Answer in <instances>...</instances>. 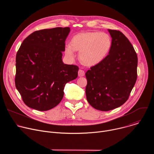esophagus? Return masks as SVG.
<instances>
[{
	"label": "esophagus",
	"instance_id": "1",
	"mask_svg": "<svg viewBox=\"0 0 154 154\" xmlns=\"http://www.w3.org/2000/svg\"><path fill=\"white\" fill-rule=\"evenodd\" d=\"M78 75L79 77H83L85 75V71L83 70L80 69L78 71Z\"/></svg>",
	"mask_w": 154,
	"mask_h": 154
}]
</instances>
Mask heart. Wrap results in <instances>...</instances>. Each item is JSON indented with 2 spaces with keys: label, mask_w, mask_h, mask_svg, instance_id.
Here are the masks:
<instances>
[{
  "label": "heart",
  "mask_w": 154,
  "mask_h": 154,
  "mask_svg": "<svg viewBox=\"0 0 154 154\" xmlns=\"http://www.w3.org/2000/svg\"><path fill=\"white\" fill-rule=\"evenodd\" d=\"M112 46V39L108 33L88 32L74 36L71 44L64 47L66 55L70 59L75 57V51L79 52V58L86 66H94L102 61Z\"/></svg>",
  "instance_id": "b5f03b06"
}]
</instances>
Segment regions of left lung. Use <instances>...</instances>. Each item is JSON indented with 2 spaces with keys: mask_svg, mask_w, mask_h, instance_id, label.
<instances>
[{
  "mask_svg": "<svg viewBox=\"0 0 154 154\" xmlns=\"http://www.w3.org/2000/svg\"><path fill=\"white\" fill-rule=\"evenodd\" d=\"M108 30L112 38L110 51L85 74L86 99L93 108L104 112L124 104L137 79L138 57L133 46L120 31Z\"/></svg>",
  "mask_w": 154,
  "mask_h": 154,
  "instance_id": "1",
  "label": "left lung"
}]
</instances>
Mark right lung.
Wrapping results in <instances>:
<instances>
[{"label":"right lung","mask_w":154,"mask_h":154,"mask_svg":"<svg viewBox=\"0 0 154 154\" xmlns=\"http://www.w3.org/2000/svg\"><path fill=\"white\" fill-rule=\"evenodd\" d=\"M69 27L35 31L21 44L16 57L15 85L24 103L38 111L56 106L79 67L64 64L62 52Z\"/></svg>","instance_id":"right-lung-1"}]
</instances>
